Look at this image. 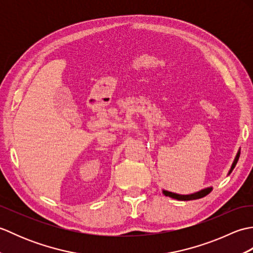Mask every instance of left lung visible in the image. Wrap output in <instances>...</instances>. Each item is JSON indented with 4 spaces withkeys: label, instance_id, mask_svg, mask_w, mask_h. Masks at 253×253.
<instances>
[{
    "label": "left lung",
    "instance_id": "left-lung-1",
    "mask_svg": "<svg viewBox=\"0 0 253 253\" xmlns=\"http://www.w3.org/2000/svg\"><path fill=\"white\" fill-rule=\"evenodd\" d=\"M239 155H240V150L237 152V154H236V158L234 160V162L232 164V168H230L229 171H228V175L232 173V170L235 169L236 164H237L238 162V159H239ZM213 188L212 187H208V188H204V189L200 190V191H197L195 193H190V195H179V193H175V192H170V191H168V190H162V192L164 193V196L166 197H169V198H173V199H176V200H180V201H189V200H196V199H200V198H203L206 197L207 195H209L210 192L212 191Z\"/></svg>",
    "mask_w": 253,
    "mask_h": 253
}]
</instances>
